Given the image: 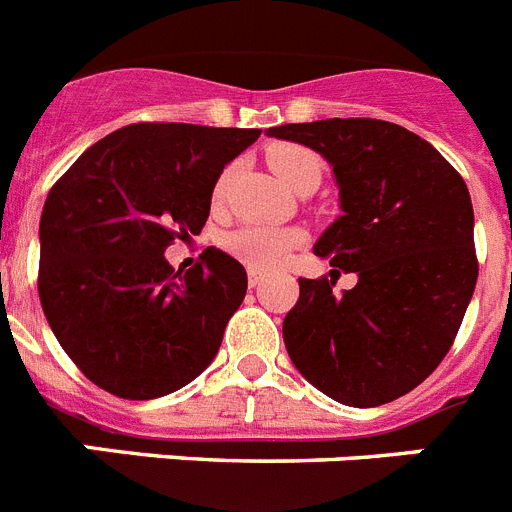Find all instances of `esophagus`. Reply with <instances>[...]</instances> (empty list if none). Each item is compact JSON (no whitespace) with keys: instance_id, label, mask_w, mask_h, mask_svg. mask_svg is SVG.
I'll return each instance as SVG.
<instances>
[{"instance_id":"1","label":"esophagus","mask_w":512,"mask_h":512,"mask_svg":"<svg viewBox=\"0 0 512 512\" xmlns=\"http://www.w3.org/2000/svg\"><path fill=\"white\" fill-rule=\"evenodd\" d=\"M261 279H264V274H261L259 269H248V284H251V287H259Z\"/></svg>"}]
</instances>
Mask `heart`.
<instances>
[{"label":"heart","mask_w":512,"mask_h":512,"mask_svg":"<svg viewBox=\"0 0 512 512\" xmlns=\"http://www.w3.org/2000/svg\"><path fill=\"white\" fill-rule=\"evenodd\" d=\"M271 171L282 179L287 187L302 192L305 187H318L323 164L318 153L310 151L297 143H277L266 151ZM235 176V166H225L220 179L212 189V205L220 207L228 197L230 182ZM225 248L233 253L235 259H241L251 269H277L289 259V253L302 243V233L297 228H264V225H243L223 238Z\"/></svg>","instance_id":"obj_1"}]
</instances>
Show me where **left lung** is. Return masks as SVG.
Segmentation results:
<instances>
[{
	"mask_svg": "<svg viewBox=\"0 0 512 512\" xmlns=\"http://www.w3.org/2000/svg\"><path fill=\"white\" fill-rule=\"evenodd\" d=\"M323 153L343 215L315 243L330 279H300L284 346L302 377L351 408L408 395L454 346L479 264L474 210L459 171L402 125L333 117L269 128ZM360 282L341 296L335 274Z\"/></svg>",
	"mask_w": 512,
	"mask_h": 512,
	"instance_id": "left-lung-1",
	"label": "left lung"
}]
</instances>
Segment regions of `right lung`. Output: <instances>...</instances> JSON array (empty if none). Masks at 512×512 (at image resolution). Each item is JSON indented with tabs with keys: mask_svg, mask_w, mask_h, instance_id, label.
Here are the masks:
<instances>
[{
	"mask_svg": "<svg viewBox=\"0 0 512 512\" xmlns=\"http://www.w3.org/2000/svg\"><path fill=\"white\" fill-rule=\"evenodd\" d=\"M259 135L135 122L97 140L53 184L40 215L38 295L89 382L122 400H153L215 359L246 297V269L210 246L182 274L164 251L200 235L225 164Z\"/></svg>",
	"mask_w": 512,
	"mask_h": 512,
	"instance_id": "1",
	"label": "right lung"
}]
</instances>
